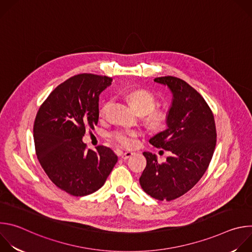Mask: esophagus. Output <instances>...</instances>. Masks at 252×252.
Listing matches in <instances>:
<instances>
[{"label": "esophagus", "instance_id": "obj_1", "mask_svg": "<svg viewBox=\"0 0 252 252\" xmlns=\"http://www.w3.org/2000/svg\"><path fill=\"white\" fill-rule=\"evenodd\" d=\"M132 155H133V153H132V152H125V153L123 154L122 158H123L124 159H127V158H129Z\"/></svg>", "mask_w": 252, "mask_h": 252}]
</instances>
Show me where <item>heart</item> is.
Segmentation results:
<instances>
[{
  "label": "heart",
  "instance_id": "b5f03b06",
  "mask_svg": "<svg viewBox=\"0 0 252 252\" xmlns=\"http://www.w3.org/2000/svg\"><path fill=\"white\" fill-rule=\"evenodd\" d=\"M127 100L130 103L132 109L137 113V114H143L147 115L150 114L151 112L154 111L155 106H156V98L155 96L148 91H134L127 95ZM111 104V101H107L100 110V114L104 115L107 107ZM152 120L155 122H159L160 118L158 115H153ZM136 131L134 130H119L114 133V138L121 143L122 146L125 147H131L134 143V137L136 136Z\"/></svg>",
  "mask_w": 252,
  "mask_h": 252
}]
</instances>
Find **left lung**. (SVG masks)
Segmentation results:
<instances>
[{"label":"left lung","mask_w":252,"mask_h":252,"mask_svg":"<svg viewBox=\"0 0 252 252\" xmlns=\"http://www.w3.org/2000/svg\"><path fill=\"white\" fill-rule=\"evenodd\" d=\"M155 82L167 87L172 98L166 128L150 138L157 148L170 152L164 163L150 152L139 177L141 189L158 200H172L191 189L206 171L217 145L213 115L204 98L188 83L174 77Z\"/></svg>","instance_id":"obj_1"}]
</instances>
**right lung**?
I'll use <instances>...</instances> for the list:
<instances>
[{"label":"right lung","instance_id":"right-lung-1","mask_svg":"<svg viewBox=\"0 0 252 252\" xmlns=\"http://www.w3.org/2000/svg\"><path fill=\"white\" fill-rule=\"evenodd\" d=\"M113 79L93 74L71 77L40 107L33 125L35 154L51 181L75 196L99 189L118 161L102 146L86 150L83 136L98 121L99 94Z\"/></svg>","mask_w":252,"mask_h":252}]
</instances>
